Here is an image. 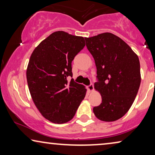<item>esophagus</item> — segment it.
<instances>
[{
	"instance_id": "34e87169",
	"label": "esophagus",
	"mask_w": 155,
	"mask_h": 155,
	"mask_svg": "<svg viewBox=\"0 0 155 155\" xmlns=\"http://www.w3.org/2000/svg\"><path fill=\"white\" fill-rule=\"evenodd\" d=\"M87 89H88V90L89 91H92L93 90H94V84H93L92 83H91L90 85H89L88 87H87Z\"/></svg>"
}]
</instances>
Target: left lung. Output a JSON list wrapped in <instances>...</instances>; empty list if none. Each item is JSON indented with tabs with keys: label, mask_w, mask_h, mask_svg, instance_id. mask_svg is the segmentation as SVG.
I'll use <instances>...</instances> for the list:
<instances>
[{
	"label": "left lung",
	"mask_w": 155,
	"mask_h": 155,
	"mask_svg": "<svg viewBox=\"0 0 155 155\" xmlns=\"http://www.w3.org/2000/svg\"><path fill=\"white\" fill-rule=\"evenodd\" d=\"M85 41L97 67L94 88L102 99L93 111L99 120L114 121L128 112L136 97L141 82L139 58L126 42L111 33Z\"/></svg>",
	"instance_id": "obj_1"
}]
</instances>
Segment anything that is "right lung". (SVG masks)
Segmentation results:
<instances>
[{
    "mask_svg": "<svg viewBox=\"0 0 155 155\" xmlns=\"http://www.w3.org/2000/svg\"><path fill=\"white\" fill-rule=\"evenodd\" d=\"M85 38L58 31L35 48L27 69L34 103L44 118L64 124L75 116L86 89L72 78V61L85 46Z\"/></svg>",
    "mask_w": 155,
    "mask_h": 155,
    "instance_id": "add662e5",
    "label": "right lung"
}]
</instances>
